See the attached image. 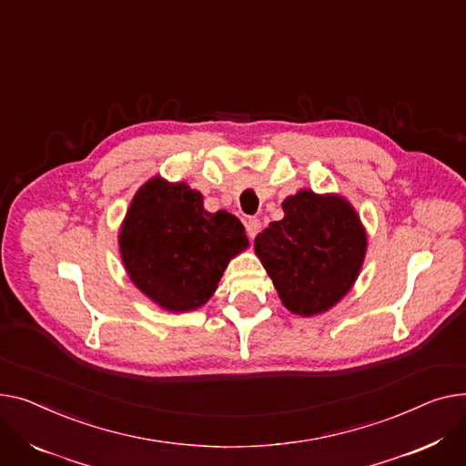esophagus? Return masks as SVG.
Returning <instances> with one entry per match:
<instances>
[{
    "mask_svg": "<svg viewBox=\"0 0 466 466\" xmlns=\"http://www.w3.org/2000/svg\"><path fill=\"white\" fill-rule=\"evenodd\" d=\"M246 226V233H248L250 238H256V235L261 231V222L258 220V218H248V220L244 222Z\"/></svg>",
    "mask_w": 466,
    "mask_h": 466,
    "instance_id": "esophagus-1",
    "label": "esophagus"
}]
</instances>
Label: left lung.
<instances>
[{
	"label": "left lung",
	"mask_w": 466,
	"mask_h": 466,
	"mask_svg": "<svg viewBox=\"0 0 466 466\" xmlns=\"http://www.w3.org/2000/svg\"><path fill=\"white\" fill-rule=\"evenodd\" d=\"M282 208V220L256 237V254L288 310L321 314L358 279L367 252L365 228L340 196L300 189Z\"/></svg>",
	"instance_id": "8db88e82"
}]
</instances>
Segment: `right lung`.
<instances>
[{
    "mask_svg": "<svg viewBox=\"0 0 466 466\" xmlns=\"http://www.w3.org/2000/svg\"><path fill=\"white\" fill-rule=\"evenodd\" d=\"M118 242L131 282L171 312L203 307L229 259L248 248L237 216L207 212L198 189L159 177L135 194Z\"/></svg>",
    "mask_w": 466,
    "mask_h": 466,
    "instance_id": "1",
    "label": "right lung"
}]
</instances>
